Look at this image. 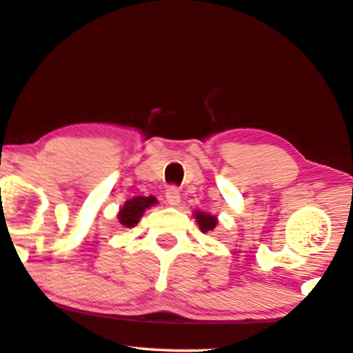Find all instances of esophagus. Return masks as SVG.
<instances>
[{
  "label": "esophagus",
  "instance_id": "obj_1",
  "mask_svg": "<svg viewBox=\"0 0 353 353\" xmlns=\"http://www.w3.org/2000/svg\"><path fill=\"white\" fill-rule=\"evenodd\" d=\"M166 200L169 205H172V207H176V205H179L181 202V192L177 189L176 185H169L166 189Z\"/></svg>",
  "mask_w": 353,
  "mask_h": 353
}]
</instances>
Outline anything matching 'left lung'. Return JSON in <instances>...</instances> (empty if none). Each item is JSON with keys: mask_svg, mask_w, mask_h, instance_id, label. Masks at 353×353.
<instances>
[{"mask_svg": "<svg viewBox=\"0 0 353 353\" xmlns=\"http://www.w3.org/2000/svg\"><path fill=\"white\" fill-rule=\"evenodd\" d=\"M195 218H197V223L202 233H208V231L215 230L216 216L208 215V213H203V212H195Z\"/></svg>", "mask_w": 353, "mask_h": 353, "instance_id": "1", "label": "left lung"}]
</instances>
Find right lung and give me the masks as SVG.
<instances>
[{
	"mask_svg": "<svg viewBox=\"0 0 353 353\" xmlns=\"http://www.w3.org/2000/svg\"><path fill=\"white\" fill-rule=\"evenodd\" d=\"M158 200H156L153 195H150V197H135L132 200H128V202H125L123 208L120 210L119 213V220L122 223L123 226H127V228H132V226H135L138 220H140V216L143 215L145 210L150 208L151 205H154Z\"/></svg>",
	"mask_w": 353,
	"mask_h": 353,
	"instance_id": "obj_1",
	"label": "right lung"
}]
</instances>
